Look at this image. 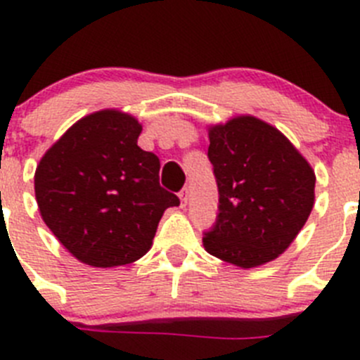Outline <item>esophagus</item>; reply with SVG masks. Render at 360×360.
I'll list each match as a JSON object with an SVG mask.
<instances>
[{"label":"esophagus","instance_id":"34e87169","mask_svg":"<svg viewBox=\"0 0 360 360\" xmlns=\"http://www.w3.org/2000/svg\"><path fill=\"white\" fill-rule=\"evenodd\" d=\"M179 199H181V206H186L188 202V188H183L179 192Z\"/></svg>","mask_w":360,"mask_h":360}]
</instances>
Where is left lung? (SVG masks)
<instances>
[{"label":"left lung","mask_w":360,"mask_h":360,"mask_svg":"<svg viewBox=\"0 0 360 360\" xmlns=\"http://www.w3.org/2000/svg\"><path fill=\"white\" fill-rule=\"evenodd\" d=\"M208 160L219 213L204 248L238 267H257L289 248L314 206L316 176L278 129L238 116L210 131Z\"/></svg>","instance_id":"obj_1"}]
</instances>
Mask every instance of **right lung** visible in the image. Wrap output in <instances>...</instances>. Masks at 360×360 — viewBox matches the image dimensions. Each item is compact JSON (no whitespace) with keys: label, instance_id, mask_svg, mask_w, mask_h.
<instances>
[{"label":"right lung","instance_id":"1","mask_svg":"<svg viewBox=\"0 0 360 360\" xmlns=\"http://www.w3.org/2000/svg\"><path fill=\"white\" fill-rule=\"evenodd\" d=\"M141 125L120 111L79 120L39 163L35 199L43 220L75 258L115 267L150 249L179 197L160 184V158L138 147Z\"/></svg>","mask_w":360,"mask_h":360}]
</instances>
